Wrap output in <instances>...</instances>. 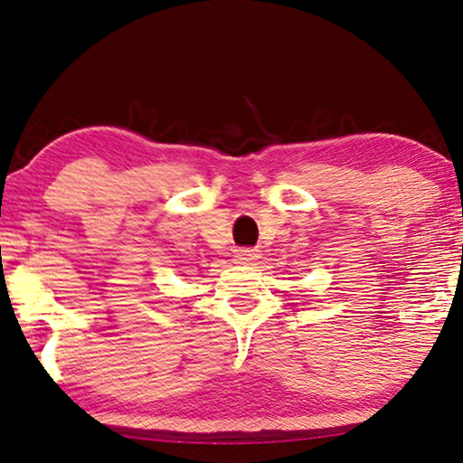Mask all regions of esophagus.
I'll list each match as a JSON object with an SVG mask.
<instances>
[{"label": "esophagus", "instance_id": "1", "mask_svg": "<svg viewBox=\"0 0 463 463\" xmlns=\"http://www.w3.org/2000/svg\"><path fill=\"white\" fill-rule=\"evenodd\" d=\"M258 258H260L258 250H250V247H245V250H239L237 253H234V264L251 266L253 261H258Z\"/></svg>", "mask_w": 463, "mask_h": 463}]
</instances>
